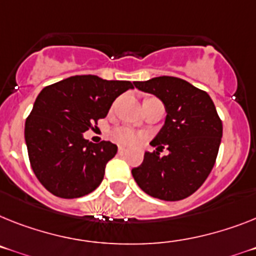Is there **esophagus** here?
Segmentation results:
<instances>
[{
  "instance_id": "34e87169",
  "label": "esophagus",
  "mask_w": 256,
  "mask_h": 256,
  "mask_svg": "<svg viewBox=\"0 0 256 256\" xmlns=\"http://www.w3.org/2000/svg\"><path fill=\"white\" fill-rule=\"evenodd\" d=\"M128 152V148H124V147H118V154H126Z\"/></svg>"
}]
</instances>
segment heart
<instances>
[{"instance_id":"1","label":"heart","mask_w":256,"mask_h":256,"mask_svg":"<svg viewBox=\"0 0 256 256\" xmlns=\"http://www.w3.org/2000/svg\"><path fill=\"white\" fill-rule=\"evenodd\" d=\"M110 138L122 146H136L143 139V135L128 128H116L110 132Z\"/></svg>"}]
</instances>
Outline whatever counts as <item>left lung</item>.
Returning a JSON list of instances; mask_svg holds the SVG:
<instances>
[{
  "label": "left lung",
  "mask_w": 256,
  "mask_h": 256,
  "mask_svg": "<svg viewBox=\"0 0 256 256\" xmlns=\"http://www.w3.org/2000/svg\"><path fill=\"white\" fill-rule=\"evenodd\" d=\"M135 87L152 94L166 110L164 126L151 142L156 151L132 170L146 194L176 202L194 194L211 173L222 136V122L206 91L176 76H158L134 82ZM166 146L170 154L160 156Z\"/></svg>",
  "instance_id": "1"
}]
</instances>
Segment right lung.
Here are the masks:
<instances>
[{"instance_id": "1", "label": "right lung", "mask_w": 256, "mask_h": 256, "mask_svg": "<svg viewBox=\"0 0 256 256\" xmlns=\"http://www.w3.org/2000/svg\"><path fill=\"white\" fill-rule=\"evenodd\" d=\"M134 88L128 80L75 75L42 88L26 120L24 139L31 168L49 192L74 199L102 184L117 146L98 144L83 132L106 117L118 96Z\"/></svg>"}]
</instances>
